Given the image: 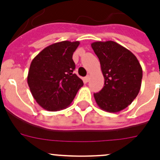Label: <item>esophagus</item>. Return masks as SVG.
Instances as JSON below:
<instances>
[{
    "mask_svg": "<svg viewBox=\"0 0 160 160\" xmlns=\"http://www.w3.org/2000/svg\"><path fill=\"white\" fill-rule=\"evenodd\" d=\"M85 81H86V82H88L90 81V76L87 75V77L85 78Z\"/></svg>",
    "mask_w": 160,
    "mask_h": 160,
    "instance_id": "34e87169",
    "label": "esophagus"
}]
</instances>
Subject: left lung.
<instances>
[{"instance_id":"8db88e82","label":"left lung","mask_w":160,"mask_h":160,"mask_svg":"<svg viewBox=\"0 0 160 160\" xmlns=\"http://www.w3.org/2000/svg\"><path fill=\"white\" fill-rule=\"evenodd\" d=\"M91 47L99 59L104 87L94 94L98 106L110 113L122 111L140 90L142 70L130 50L113 41L95 42Z\"/></svg>"}]
</instances>
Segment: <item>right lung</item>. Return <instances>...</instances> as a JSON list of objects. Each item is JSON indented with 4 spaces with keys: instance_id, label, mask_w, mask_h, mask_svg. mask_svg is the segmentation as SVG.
<instances>
[{
    "instance_id": "right-lung-1",
    "label": "right lung",
    "mask_w": 160,
    "mask_h": 160,
    "mask_svg": "<svg viewBox=\"0 0 160 160\" xmlns=\"http://www.w3.org/2000/svg\"><path fill=\"white\" fill-rule=\"evenodd\" d=\"M79 42L52 44L32 59L27 82L32 97L43 109L57 111L70 105L83 82L73 70V53Z\"/></svg>"
}]
</instances>
